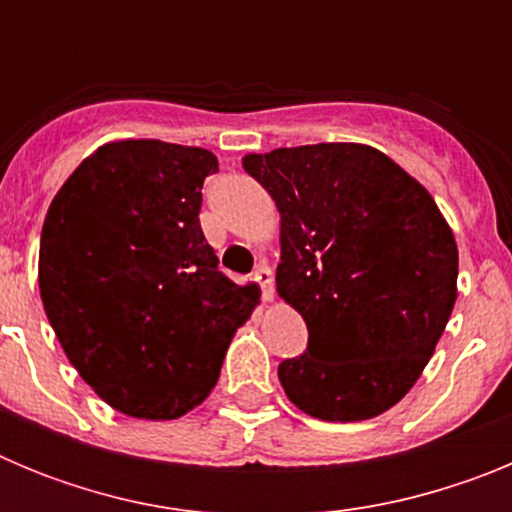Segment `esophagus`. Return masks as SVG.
<instances>
[{
    "label": "esophagus",
    "mask_w": 512,
    "mask_h": 512,
    "mask_svg": "<svg viewBox=\"0 0 512 512\" xmlns=\"http://www.w3.org/2000/svg\"><path fill=\"white\" fill-rule=\"evenodd\" d=\"M253 279L259 282L264 300H271V297H274V274H271L269 266L266 264L256 266V269H253Z\"/></svg>",
    "instance_id": "34e87169"
}]
</instances>
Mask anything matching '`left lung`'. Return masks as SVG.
<instances>
[{
  "mask_svg": "<svg viewBox=\"0 0 512 512\" xmlns=\"http://www.w3.org/2000/svg\"><path fill=\"white\" fill-rule=\"evenodd\" d=\"M282 215L277 292L307 323L279 364L302 413L354 423L408 395L456 302L459 251L428 189L382 151L318 143L248 153Z\"/></svg>",
  "mask_w": 512,
  "mask_h": 512,
  "instance_id": "obj_1",
  "label": "left lung"
}]
</instances>
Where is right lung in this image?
<instances>
[{"instance_id": "right-lung-1", "label": "right lung", "mask_w": 512, "mask_h": 512, "mask_svg": "<svg viewBox=\"0 0 512 512\" xmlns=\"http://www.w3.org/2000/svg\"><path fill=\"white\" fill-rule=\"evenodd\" d=\"M217 158L117 140L76 166L40 233L45 315L81 379L130 418H182L212 392L259 289L217 269L200 228Z\"/></svg>"}]
</instances>
